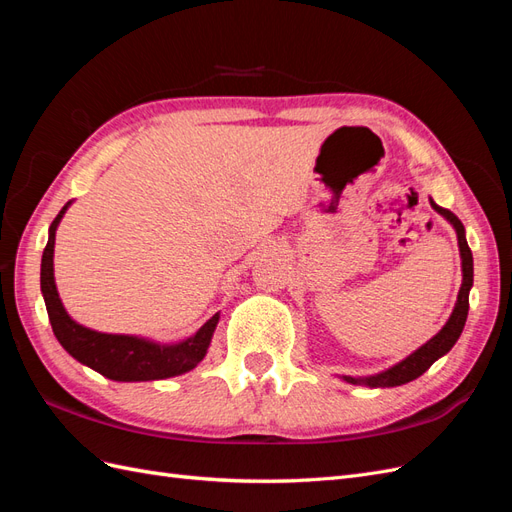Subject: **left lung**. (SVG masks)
Returning <instances> with one entry per match:
<instances>
[{
	"mask_svg": "<svg viewBox=\"0 0 512 512\" xmlns=\"http://www.w3.org/2000/svg\"><path fill=\"white\" fill-rule=\"evenodd\" d=\"M433 209L438 213H442L444 218L451 222L457 230V239H459V250H461V267H463V284L459 290V297H457V305L453 309L451 318L444 324V329L436 335L431 337L425 346L418 348L414 354H410L406 361H401L399 365L391 367L382 371L378 376H371V378H350L346 376V380L350 384H367L371 389H380V386H399V384H406L416 380L418 376H423L425 371L436 363L442 354H446L455 346V342L459 339L461 331H463V324H466L468 318V309H470V288H472V280H474V262H472V252L468 247L466 241V230H463V224L459 222L457 215L453 211H448L444 207H438L436 203L431 200Z\"/></svg>",
	"mask_w": 512,
	"mask_h": 512,
	"instance_id": "obj_1",
	"label": "left lung"
}]
</instances>
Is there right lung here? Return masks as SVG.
Instances as JSON below:
<instances>
[{
    "instance_id": "1",
    "label": "right lung",
    "mask_w": 512,
    "mask_h": 512,
    "mask_svg": "<svg viewBox=\"0 0 512 512\" xmlns=\"http://www.w3.org/2000/svg\"><path fill=\"white\" fill-rule=\"evenodd\" d=\"M68 207V205H66ZM66 207L59 211L49 230V243L42 254L40 269V288L44 294L46 312L55 337L76 361L96 369L98 374L117 380V382H136V380H162L170 376L185 374L205 359L211 335L215 331L220 316L215 314L203 327L196 331L188 342L175 346H160L147 342V339L128 337V335H106L81 327L68 314L59 301L53 277V247H55V228L64 215Z\"/></svg>"
}]
</instances>
